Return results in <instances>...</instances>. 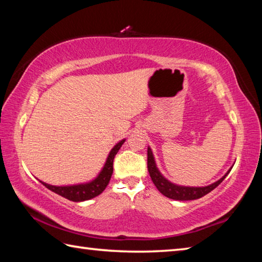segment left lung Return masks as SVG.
<instances>
[{
  "label": "left lung",
  "instance_id": "1",
  "mask_svg": "<svg viewBox=\"0 0 262 262\" xmlns=\"http://www.w3.org/2000/svg\"><path fill=\"white\" fill-rule=\"evenodd\" d=\"M232 167H230V170L225 173L220 180H217L216 183H212L205 187H189V186H180L171 183L168 181L165 177H164L161 172H159L158 167L155 162L154 154L151 149L148 147V171L151 178L152 183L156 186L157 189L163 195H165L166 198L172 199V200H178V201H188V200H196L205 196L206 194L210 193L212 189H215L222 181L225 179V177L229 174V172L231 171Z\"/></svg>",
  "mask_w": 262,
  "mask_h": 262
}]
</instances>
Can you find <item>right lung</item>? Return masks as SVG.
Here are the masks:
<instances>
[{
  "label": "right lung",
  "mask_w": 262,
  "mask_h": 262,
  "mask_svg": "<svg viewBox=\"0 0 262 262\" xmlns=\"http://www.w3.org/2000/svg\"><path fill=\"white\" fill-rule=\"evenodd\" d=\"M125 141L126 140H121L119 143L114 145L112 150L110 151L107 159H106L105 165L103 168H101L99 174L97 176L94 180L89 181V183L69 185V186H53V185L43 183L41 180L40 183L45 186L46 188L52 190V192L59 194L61 196H63L74 202L86 201V200H90V199L98 196L99 194L104 192L106 186H107L110 183L111 177H112V173H113L114 157L115 155L118 154L119 149L121 148V145L123 144V142Z\"/></svg>",
  "instance_id": "add662e5"
}]
</instances>
